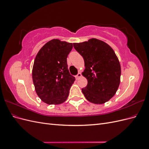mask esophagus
<instances>
[{"mask_svg":"<svg viewBox=\"0 0 149 149\" xmlns=\"http://www.w3.org/2000/svg\"><path fill=\"white\" fill-rule=\"evenodd\" d=\"M81 74L80 73H78V74L76 75V76H75V77H76V79H78L81 77Z\"/></svg>","mask_w":149,"mask_h":149,"instance_id":"obj_1","label":"esophagus"}]
</instances>
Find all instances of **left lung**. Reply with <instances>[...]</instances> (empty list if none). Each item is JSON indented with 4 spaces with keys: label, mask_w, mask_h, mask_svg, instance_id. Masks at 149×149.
Returning <instances> with one entry per match:
<instances>
[{
    "label": "left lung",
    "mask_w": 149,
    "mask_h": 149,
    "mask_svg": "<svg viewBox=\"0 0 149 149\" xmlns=\"http://www.w3.org/2000/svg\"><path fill=\"white\" fill-rule=\"evenodd\" d=\"M73 46L84 61L82 74L88 84L82 92L86 99L94 104L105 103L115 95L120 84V65L114 51L96 38L74 43Z\"/></svg>",
    "instance_id": "obj_1"
}]
</instances>
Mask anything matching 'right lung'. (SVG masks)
<instances>
[{
    "instance_id": "obj_1",
    "label": "right lung",
    "mask_w": 149,
    "mask_h": 149,
    "mask_svg": "<svg viewBox=\"0 0 149 149\" xmlns=\"http://www.w3.org/2000/svg\"><path fill=\"white\" fill-rule=\"evenodd\" d=\"M73 43L53 39L40 49L34 61L32 79L41 100L48 104L64 102L75 78L68 68L67 57Z\"/></svg>"
}]
</instances>
